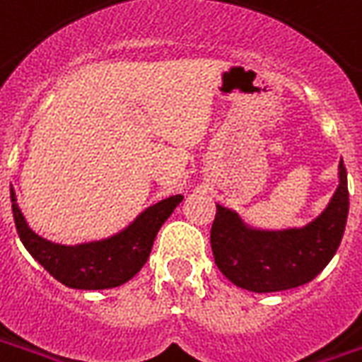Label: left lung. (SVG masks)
Segmentation results:
<instances>
[{
  "instance_id": "8db88e82",
  "label": "left lung",
  "mask_w": 362,
  "mask_h": 362,
  "mask_svg": "<svg viewBox=\"0 0 362 362\" xmlns=\"http://www.w3.org/2000/svg\"><path fill=\"white\" fill-rule=\"evenodd\" d=\"M338 188L318 216L299 228L267 230L216 203L211 247L216 267L238 288L269 293L299 288L336 255L349 213L347 173L338 165Z\"/></svg>"
}]
</instances>
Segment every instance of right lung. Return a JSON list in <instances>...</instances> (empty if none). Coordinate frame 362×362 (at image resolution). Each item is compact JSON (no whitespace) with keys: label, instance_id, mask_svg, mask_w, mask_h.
<instances>
[{"label":"right lung","instance_id":"right-lung-1","mask_svg":"<svg viewBox=\"0 0 362 362\" xmlns=\"http://www.w3.org/2000/svg\"><path fill=\"white\" fill-rule=\"evenodd\" d=\"M182 199L184 195L160 199L109 238L63 245L45 240L28 226L11 186L13 216L23 245L55 280L74 290H109L132 280L146 264L159 228Z\"/></svg>","mask_w":362,"mask_h":362}]
</instances>
